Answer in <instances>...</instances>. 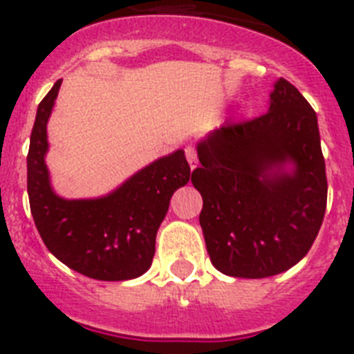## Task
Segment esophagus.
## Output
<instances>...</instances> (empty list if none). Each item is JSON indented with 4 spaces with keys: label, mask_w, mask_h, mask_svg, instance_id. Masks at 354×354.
I'll use <instances>...</instances> for the list:
<instances>
[{
    "label": "esophagus",
    "mask_w": 354,
    "mask_h": 354,
    "mask_svg": "<svg viewBox=\"0 0 354 354\" xmlns=\"http://www.w3.org/2000/svg\"><path fill=\"white\" fill-rule=\"evenodd\" d=\"M184 152H186V160H187V163H189L191 170H193V168H196V165H198V158H196V149H194L193 145H187V147L184 149Z\"/></svg>",
    "instance_id": "esophagus-1"
}]
</instances>
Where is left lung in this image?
I'll use <instances>...</instances> for the list:
<instances>
[{
    "instance_id": "obj_1",
    "label": "left lung",
    "mask_w": 354,
    "mask_h": 354,
    "mask_svg": "<svg viewBox=\"0 0 354 354\" xmlns=\"http://www.w3.org/2000/svg\"><path fill=\"white\" fill-rule=\"evenodd\" d=\"M200 226L214 267L232 277L281 274L309 252L326 209V171L313 106L279 79L259 118L225 122L196 147ZM292 165L288 172L286 167Z\"/></svg>"
}]
</instances>
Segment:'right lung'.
Returning a JSON list of instances; mask_svg holds the SVG:
<instances>
[{"label":"right lung","mask_w":354,"mask_h":354,"mask_svg":"<svg viewBox=\"0 0 354 354\" xmlns=\"http://www.w3.org/2000/svg\"><path fill=\"white\" fill-rule=\"evenodd\" d=\"M57 80L37 110L28 152L29 207L41 241L71 270L98 281H128L149 270L156 233L171 194L189 180L183 149L156 160L102 198L64 200L50 186L47 122Z\"/></svg>","instance_id":"1"}]
</instances>
